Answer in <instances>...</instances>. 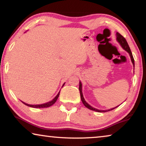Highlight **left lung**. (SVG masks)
<instances>
[{
    "mask_svg": "<svg viewBox=\"0 0 146 146\" xmlns=\"http://www.w3.org/2000/svg\"><path fill=\"white\" fill-rule=\"evenodd\" d=\"M117 35V40L118 42V43L120 44V46H122V48L127 51V52L129 54V56L131 57V60L132 63L133 64V66H134L135 68V60H134V58H133V56L132 55V53L131 51V49L129 45H128V44L126 40H125V38L123 37L122 35H121L119 33H116ZM79 91H80V98L81 100H82V102L83 103V104L84 105L86 108L90 109L91 110H93V111H97V112H100V113H104V112H107V111H111L113 110H114L115 108H117L118 106L117 107H115L114 108H112V109H110V110H97V109H95L93 108L92 106H91L89 104H88L86 102V101L85 100L84 98L83 97V95H82V83L81 82H79Z\"/></svg>",
    "mask_w": 146,
    "mask_h": 146,
    "instance_id": "1",
    "label": "left lung"
}]
</instances>
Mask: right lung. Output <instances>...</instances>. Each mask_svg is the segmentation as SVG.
Wrapping results in <instances>:
<instances>
[{"label":"right lung","instance_id":"1","mask_svg":"<svg viewBox=\"0 0 146 146\" xmlns=\"http://www.w3.org/2000/svg\"><path fill=\"white\" fill-rule=\"evenodd\" d=\"M65 84H64L63 86ZM60 95V91H59L58 93L57 94V95L56 96V97L53 98L52 100L49 101V102L45 103V104H36V105H31V104H26V103H24L23 102V104H24L29 106V107H31V108H48V107H50L51 106H52L53 104H54L56 102V100H57V98H58V96Z\"/></svg>","mask_w":146,"mask_h":146}]
</instances>
